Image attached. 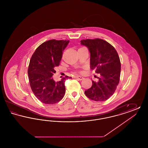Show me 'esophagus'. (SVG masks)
Returning a JSON list of instances; mask_svg holds the SVG:
<instances>
[{
    "label": "esophagus",
    "instance_id": "34e87169",
    "mask_svg": "<svg viewBox=\"0 0 148 148\" xmlns=\"http://www.w3.org/2000/svg\"><path fill=\"white\" fill-rule=\"evenodd\" d=\"M75 78L77 79V80H83L84 79V77H81V76H75Z\"/></svg>",
    "mask_w": 148,
    "mask_h": 148
}]
</instances>
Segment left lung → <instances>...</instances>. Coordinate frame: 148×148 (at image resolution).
<instances>
[{"label":"left lung","instance_id":"8db88e82","mask_svg":"<svg viewBox=\"0 0 148 148\" xmlns=\"http://www.w3.org/2000/svg\"><path fill=\"white\" fill-rule=\"evenodd\" d=\"M90 53V69L100 74L99 81H92L90 88L85 91L88 98L96 101L106 100L112 96L119 83L121 64L117 51L109 42L101 39L80 41Z\"/></svg>","mask_w":148,"mask_h":148}]
</instances>
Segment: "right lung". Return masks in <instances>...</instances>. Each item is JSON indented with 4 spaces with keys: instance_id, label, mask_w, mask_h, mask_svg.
Returning a JSON list of instances; mask_svg holds the SVG:
<instances>
[{
    "instance_id": "obj_1",
    "label": "right lung",
    "mask_w": 148,
    "mask_h": 148,
    "mask_svg": "<svg viewBox=\"0 0 148 148\" xmlns=\"http://www.w3.org/2000/svg\"><path fill=\"white\" fill-rule=\"evenodd\" d=\"M69 40H50L35 50L30 60L28 74L31 89L35 97L45 104L60 101L65 93V82L68 76L55 82L52 77L59 65L63 51Z\"/></svg>"
}]
</instances>
